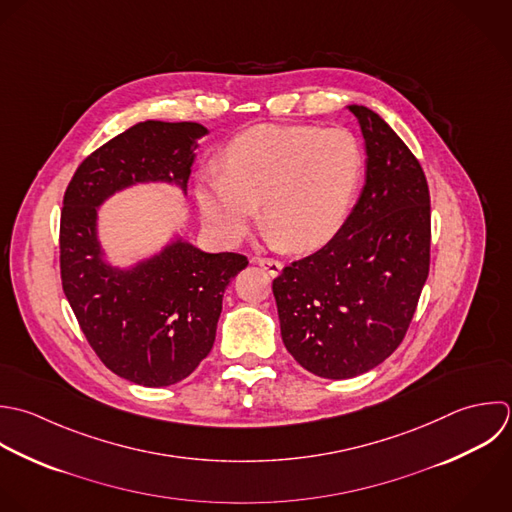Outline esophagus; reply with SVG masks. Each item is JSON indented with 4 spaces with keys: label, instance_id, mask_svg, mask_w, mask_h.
I'll use <instances>...</instances> for the list:
<instances>
[{
    "label": "esophagus",
    "instance_id": "34e87169",
    "mask_svg": "<svg viewBox=\"0 0 512 512\" xmlns=\"http://www.w3.org/2000/svg\"><path fill=\"white\" fill-rule=\"evenodd\" d=\"M253 263H257L259 267H263L271 275H279L281 269H283V263L279 259H273V257H255Z\"/></svg>",
    "mask_w": 512,
    "mask_h": 512
}]
</instances>
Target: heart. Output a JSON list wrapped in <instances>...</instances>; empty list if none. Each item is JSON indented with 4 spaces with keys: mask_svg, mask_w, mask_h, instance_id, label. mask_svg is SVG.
I'll list each match as a JSON object with an SVG mask.
<instances>
[{
    "mask_svg": "<svg viewBox=\"0 0 512 512\" xmlns=\"http://www.w3.org/2000/svg\"><path fill=\"white\" fill-rule=\"evenodd\" d=\"M359 139L343 127L259 125L235 137L223 171L199 185L205 221L227 243L241 241L257 219L293 251L325 245L343 227L363 177Z\"/></svg>",
    "mask_w": 512,
    "mask_h": 512,
    "instance_id": "1",
    "label": "heart"
}]
</instances>
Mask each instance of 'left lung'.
I'll list each match as a JSON object with an SVG mask.
<instances>
[{
	"label": "left lung",
	"mask_w": 512,
	"mask_h": 512,
	"mask_svg": "<svg viewBox=\"0 0 512 512\" xmlns=\"http://www.w3.org/2000/svg\"><path fill=\"white\" fill-rule=\"evenodd\" d=\"M367 147V181L319 251L273 279L281 337L309 373L351 379L403 343L431 265V195L419 159L371 109L349 105Z\"/></svg>",
	"instance_id": "8db88e82"
}]
</instances>
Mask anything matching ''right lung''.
I'll return each instance as SVG.
<instances>
[{
  "mask_svg": "<svg viewBox=\"0 0 512 512\" xmlns=\"http://www.w3.org/2000/svg\"><path fill=\"white\" fill-rule=\"evenodd\" d=\"M205 133L191 121L137 123L87 155L63 195V293L101 363L143 387L175 385L209 355L223 293L249 261L175 241L131 271L113 269L101 261L95 207L133 183L167 181L185 189L195 141Z\"/></svg>",
  "mask_w": 512,
  "mask_h": 512,
  "instance_id": "right-lung-1",
  "label": "right lung"
}]
</instances>
